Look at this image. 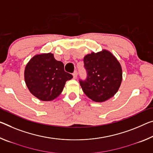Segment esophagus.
Instances as JSON below:
<instances>
[{
	"label": "esophagus",
	"mask_w": 153,
	"mask_h": 153,
	"mask_svg": "<svg viewBox=\"0 0 153 153\" xmlns=\"http://www.w3.org/2000/svg\"><path fill=\"white\" fill-rule=\"evenodd\" d=\"M73 76H74V78H75V79H76L77 77V71H75L74 72V74H73Z\"/></svg>",
	"instance_id": "obj_1"
}]
</instances>
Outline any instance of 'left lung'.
Returning <instances> with one entry per match:
<instances>
[{"label": "left lung", "instance_id": "8db88e82", "mask_svg": "<svg viewBox=\"0 0 153 153\" xmlns=\"http://www.w3.org/2000/svg\"><path fill=\"white\" fill-rule=\"evenodd\" d=\"M87 76L79 79L86 96L96 102H103L113 97L122 82V69L117 59L110 52L103 50L84 58Z\"/></svg>", "mask_w": 153, "mask_h": 153}]
</instances>
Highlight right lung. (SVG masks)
Returning <instances> with one entry per match:
<instances>
[{"mask_svg": "<svg viewBox=\"0 0 153 153\" xmlns=\"http://www.w3.org/2000/svg\"><path fill=\"white\" fill-rule=\"evenodd\" d=\"M73 77L65 71L64 64L51 53L36 55L30 59L24 71L28 88L42 101H52L62 93L67 80Z\"/></svg>", "mask_w": 153, "mask_h": 153, "instance_id": "obj_1", "label": "right lung"}]
</instances>
